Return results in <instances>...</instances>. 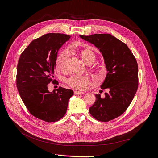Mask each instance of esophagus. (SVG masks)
<instances>
[{"label":"esophagus","instance_id":"esophagus-1","mask_svg":"<svg viewBox=\"0 0 158 158\" xmlns=\"http://www.w3.org/2000/svg\"><path fill=\"white\" fill-rule=\"evenodd\" d=\"M74 94L77 95V94H84V93L82 91H74Z\"/></svg>","mask_w":158,"mask_h":158}]
</instances>
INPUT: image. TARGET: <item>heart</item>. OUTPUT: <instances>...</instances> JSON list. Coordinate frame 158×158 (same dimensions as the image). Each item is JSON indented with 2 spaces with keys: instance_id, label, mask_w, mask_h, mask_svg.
<instances>
[{
  "instance_id": "b5f03b06",
  "label": "heart",
  "mask_w": 158,
  "mask_h": 158,
  "mask_svg": "<svg viewBox=\"0 0 158 158\" xmlns=\"http://www.w3.org/2000/svg\"><path fill=\"white\" fill-rule=\"evenodd\" d=\"M78 55L81 60L88 65L93 64L96 59V55L95 53L90 49L84 48L78 52ZM68 60V54L64 52L61 53L56 59L55 68L57 70L65 71L67 67V63ZM96 76L97 77H102L104 76L105 72L100 69H95L94 70ZM67 84L71 88L79 90H84L87 88L88 85L90 82V79L86 76H73L68 78L66 80Z\"/></svg>"
}]
</instances>
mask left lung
<instances>
[{"mask_svg":"<svg viewBox=\"0 0 158 158\" xmlns=\"http://www.w3.org/2000/svg\"><path fill=\"white\" fill-rule=\"evenodd\" d=\"M80 37L99 49L108 71L101 85L102 89L107 91L103 98L100 94H95L96 101L89 108V113L98 121H110L126 111L137 91V60L125 44L110 34L80 35Z\"/></svg>","mask_w":158,"mask_h":158,"instance_id":"1","label":"left lung"}]
</instances>
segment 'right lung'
<instances>
[{
    "label": "right lung",
    "mask_w": 158,
    "mask_h": 158,
    "mask_svg": "<svg viewBox=\"0 0 158 158\" xmlns=\"http://www.w3.org/2000/svg\"><path fill=\"white\" fill-rule=\"evenodd\" d=\"M70 36L48 33L33 40L23 52L17 67L16 85L30 113L47 122L60 120L67 111L73 91L59 87L50 93L47 85L53 79L57 53Z\"/></svg>",
    "instance_id": "obj_1"
}]
</instances>
